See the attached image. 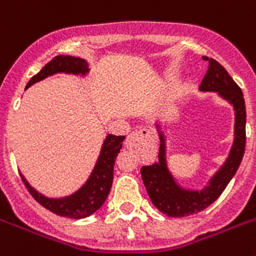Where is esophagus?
I'll return each instance as SVG.
<instances>
[{"instance_id":"obj_1","label":"esophagus","mask_w":256,"mask_h":256,"mask_svg":"<svg viewBox=\"0 0 256 256\" xmlns=\"http://www.w3.org/2000/svg\"><path fill=\"white\" fill-rule=\"evenodd\" d=\"M152 132H150L148 128H139L136 132H132V134L128 135V139H126V142H124V147L128 150H134V148H138L139 146V140L140 138H144V136H151Z\"/></svg>"}]
</instances>
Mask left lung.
<instances>
[{
    "label": "left lung",
    "instance_id": "1",
    "mask_svg": "<svg viewBox=\"0 0 256 256\" xmlns=\"http://www.w3.org/2000/svg\"><path fill=\"white\" fill-rule=\"evenodd\" d=\"M209 62L205 78L200 85L201 92H217L234 109V140L229 156L218 168L214 175L201 189H186L176 182L167 166L166 135L160 124H156V132L160 139L159 162L151 166H143L140 170L143 184L155 206L168 217H186L197 214L214 202L225 190L232 176L236 175L242 162L246 146V106L240 88L232 80L228 70L214 59L204 58Z\"/></svg>",
    "mask_w": 256,
    "mask_h": 256
}]
</instances>
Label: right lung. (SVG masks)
Returning a JSON list of instances; mask_svg holds the SVG:
<instances>
[{"instance_id":"1","label":"right lung","mask_w":256,"mask_h":256,"mask_svg":"<svg viewBox=\"0 0 256 256\" xmlns=\"http://www.w3.org/2000/svg\"><path fill=\"white\" fill-rule=\"evenodd\" d=\"M56 74L85 76L89 74L88 63L84 59L74 58V56H56L50 63L46 64L38 74L31 78V80L27 82L26 89L30 88L35 82L44 80L46 78ZM124 140V135H106L93 171L90 172L86 182L70 196L59 197V198L44 196V194L39 193L36 189L32 188L24 178V176L20 174L22 182H24L31 196L47 210L62 216V217L74 218V220L89 217L94 212L98 210L108 198V194H109L112 184H113L116 158L118 156V152L121 151Z\"/></svg>"}]
</instances>
